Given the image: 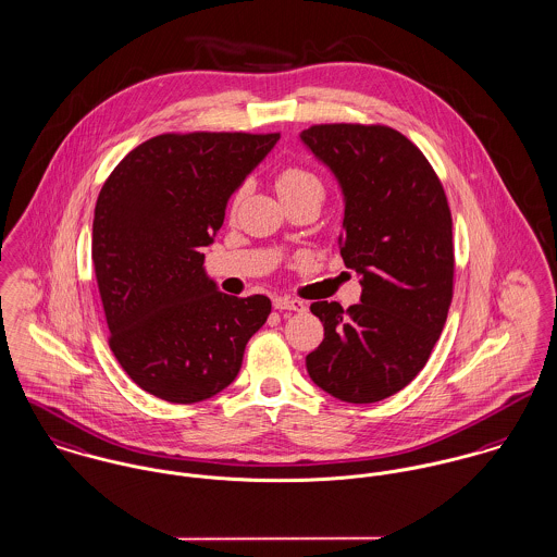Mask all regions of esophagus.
Wrapping results in <instances>:
<instances>
[{"label": "esophagus", "mask_w": 557, "mask_h": 557, "mask_svg": "<svg viewBox=\"0 0 557 557\" xmlns=\"http://www.w3.org/2000/svg\"><path fill=\"white\" fill-rule=\"evenodd\" d=\"M273 307L275 309H280V311H284V309H288V311H305L307 309V305L299 299H290V297H275L273 299Z\"/></svg>", "instance_id": "1"}]
</instances>
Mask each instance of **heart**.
Masks as SVG:
<instances>
[{
    "label": "heart",
    "instance_id": "1",
    "mask_svg": "<svg viewBox=\"0 0 557 557\" xmlns=\"http://www.w3.org/2000/svg\"><path fill=\"white\" fill-rule=\"evenodd\" d=\"M275 188H277V195L282 201L286 199H297V197H307V195H313V197H324V184L322 180L309 170L305 168H286L284 172L277 175L275 180Z\"/></svg>",
    "mask_w": 557,
    "mask_h": 557
}]
</instances>
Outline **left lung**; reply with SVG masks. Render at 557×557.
<instances>
[{
	"instance_id": "obj_1",
	"label": "left lung",
	"mask_w": 557,
	"mask_h": 557,
	"mask_svg": "<svg viewBox=\"0 0 557 557\" xmlns=\"http://www.w3.org/2000/svg\"><path fill=\"white\" fill-rule=\"evenodd\" d=\"M299 137L342 188L339 250L362 286L347 311L337 300L311 305L324 339L307 354V373L339 400L377 403L424 369L445 326L454 290L447 197L420 148L394 128L315 125Z\"/></svg>"
}]
</instances>
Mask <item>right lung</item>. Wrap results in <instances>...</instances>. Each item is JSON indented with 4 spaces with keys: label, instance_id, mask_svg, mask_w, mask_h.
<instances>
[{
    "label": "right lung",
    "instance_id": "right-lung-1",
    "mask_svg": "<svg viewBox=\"0 0 557 557\" xmlns=\"http://www.w3.org/2000/svg\"><path fill=\"white\" fill-rule=\"evenodd\" d=\"M280 133L157 135L106 180L92 220V264L110 347L141 389L190 405L233 384L271 300L218 290L201 248L231 195Z\"/></svg>",
    "mask_w": 557,
    "mask_h": 557
}]
</instances>
